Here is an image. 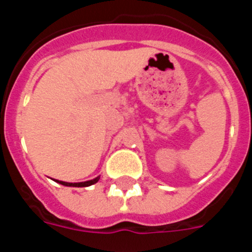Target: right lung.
<instances>
[{"mask_svg": "<svg viewBox=\"0 0 252 252\" xmlns=\"http://www.w3.org/2000/svg\"><path fill=\"white\" fill-rule=\"evenodd\" d=\"M99 179L98 178H94L92 180H88V182H83V183H65V182H60V180H57L58 183L63 184V186H68V187H88V186H92V184L97 183Z\"/></svg>", "mask_w": 252, "mask_h": 252, "instance_id": "obj_1", "label": "right lung"}]
</instances>
